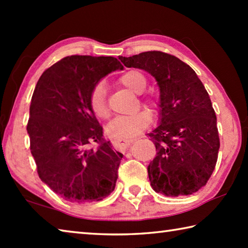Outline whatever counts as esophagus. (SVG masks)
Wrapping results in <instances>:
<instances>
[{
    "mask_svg": "<svg viewBox=\"0 0 248 248\" xmlns=\"http://www.w3.org/2000/svg\"><path fill=\"white\" fill-rule=\"evenodd\" d=\"M133 140H112V145H114V148L117 150H123L125 149L127 146L132 143Z\"/></svg>",
    "mask_w": 248,
    "mask_h": 248,
    "instance_id": "1",
    "label": "esophagus"
}]
</instances>
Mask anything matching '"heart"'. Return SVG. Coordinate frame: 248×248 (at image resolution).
<instances>
[{
    "label": "heart",
    "mask_w": 248,
    "mask_h": 248,
    "mask_svg": "<svg viewBox=\"0 0 248 248\" xmlns=\"http://www.w3.org/2000/svg\"><path fill=\"white\" fill-rule=\"evenodd\" d=\"M120 83L136 94H141L145 90L148 79L139 70H130L121 75ZM89 104L93 114L99 119H106L109 116L107 105V90L105 83L99 82L92 89L89 96ZM144 104L151 110L157 108V99L149 96L144 99ZM151 123L149 112L144 110L130 116L117 117L107 125V134L115 140H129L140 134Z\"/></svg>",
    "instance_id": "heart-1"
}]
</instances>
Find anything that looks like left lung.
Listing matches in <instances>:
<instances>
[{"label":"left lung","mask_w":248,"mask_h":248,"mask_svg":"<svg viewBox=\"0 0 248 248\" xmlns=\"http://www.w3.org/2000/svg\"><path fill=\"white\" fill-rule=\"evenodd\" d=\"M119 60L146 71L159 89V124L149 133L156 149L148 166L151 186L167 197L198 191L211 177L220 149L216 112L202 82L189 65L165 52Z\"/></svg>","instance_id":"8db88e82"}]
</instances>
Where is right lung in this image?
I'll return each instance as SVG.
<instances>
[{"mask_svg":"<svg viewBox=\"0 0 248 248\" xmlns=\"http://www.w3.org/2000/svg\"><path fill=\"white\" fill-rule=\"evenodd\" d=\"M124 66L114 57L70 56L41 75L27 132L39 178L70 202L100 201L114 191L124 155L103 139L89 104L93 87ZM96 141L99 145L92 148Z\"/></svg>","mask_w":248,"mask_h":248,"instance_id":"obj_1","label":"right lung"}]
</instances>
